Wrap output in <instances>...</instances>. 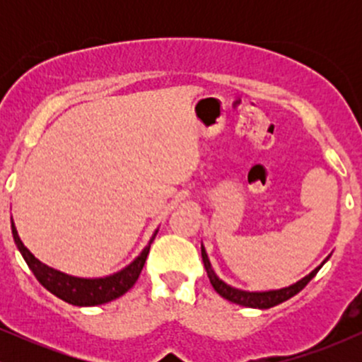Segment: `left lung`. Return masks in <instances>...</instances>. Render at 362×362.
<instances>
[{
    "label": "left lung",
    "mask_w": 362,
    "mask_h": 362,
    "mask_svg": "<svg viewBox=\"0 0 362 362\" xmlns=\"http://www.w3.org/2000/svg\"><path fill=\"white\" fill-rule=\"evenodd\" d=\"M201 253H202V262H204L207 277H209L211 284H213L214 291L219 294V296H223L224 300H228L231 303H236V305L248 306V308H259V310L272 308V306L279 305V303L289 300V298H293L294 294L300 293V291L305 288V286L308 284V282L313 279L315 276H317V272L322 269V265L325 264V262L330 259V255H332V253L330 255H327L318 267H315L313 271H311L310 274H306L305 277H301L300 281L293 282V284L286 286V288L265 289V291H247V289L233 288V286L226 284L223 279H219L218 274L214 272L213 265H211V260H209V257H207V252L202 243H201Z\"/></svg>",
    "instance_id": "1"
}]
</instances>
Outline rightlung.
<instances>
[{"instance_id": "obj_1", "label": "right lung", "mask_w": 362, "mask_h": 362, "mask_svg": "<svg viewBox=\"0 0 362 362\" xmlns=\"http://www.w3.org/2000/svg\"><path fill=\"white\" fill-rule=\"evenodd\" d=\"M10 221L11 235H13L16 248L22 253L23 260L27 262L30 271L34 272L37 281H39L45 289L51 291L54 296L61 298L62 301L74 306L103 305V303L117 300L122 294H126L127 291L136 284V281H138L139 274L144 267V262H146L149 248H151L153 240H155L158 230H160V228H156V230L153 231L146 247L141 250L139 255L136 257L131 264H127L126 267L120 269V271L103 277H78L71 276V274L57 271V269L54 267H49L47 264H44V262L37 259L34 253L28 250L22 240H20L13 218H11Z\"/></svg>"}]
</instances>
